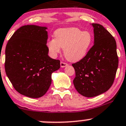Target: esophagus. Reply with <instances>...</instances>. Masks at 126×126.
I'll return each instance as SVG.
<instances>
[{
	"mask_svg": "<svg viewBox=\"0 0 126 126\" xmlns=\"http://www.w3.org/2000/svg\"><path fill=\"white\" fill-rule=\"evenodd\" d=\"M68 65V63H64V62H60V66H61V67H62V68H64V67L67 66Z\"/></svg>",
	"mask_w": 126,
	"mask_h": 126,
	"instance_id": "1",
	"label": "esophagus"
}]
</instances>
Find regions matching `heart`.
Masks as SVG:
<instances>
[{"label": "heart", "instance_id": "heart-1", "mask_svg": "<svg viewBox=\"0 0 126 126\" xmlns=\"http://www.w3.org/2000/svg\"><path fill=\"white\" fill-rule=\"evenodd\" d=\"M55 39H49L47 46L52 55L60 53L64 49L66 58L71 62H77L87 54L92 43V36L87 31L82 32L76 27L64 28L56 30Z\"/></svg>", "mask_w": 126, "mask_h": 126}]
</instances>
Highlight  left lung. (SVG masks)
Here are the masks:
<instances>
[{
	"label": "left lung",
	"instance_id": "obj_1",
	"mask_svg": "<svg viewBox=\"0 0 126 126\" xmlns=\"http://www.w3.org/2000/svg\"><path fill=\"white\" fill-rule=\"evenodd\" d=\"M94 27V44L82 59L72 64L76 72L74 85L79 93L94 97L109 90L118 66L116 43L113 36L99 24Z\"/></svg>",
	"mask_w": 126,
	"mask_h": 126
}]
</instances>
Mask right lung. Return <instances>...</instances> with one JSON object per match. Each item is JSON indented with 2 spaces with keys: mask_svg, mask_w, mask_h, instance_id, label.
<instances>
[{
  "mask_svg": "<svg viewBox=\"0 0 126 126\" xmlns=\"http://www.w3.org/2000/svg\"><path fill=\"white\" fill-rule=\"evenodd\" d=\"M46 27L27 25L17 29L5 49V69L14 88L21 94L38 98L46 94L51 75L60 61L48 56Z\"/></svg>",
  "mask_w": 126,
  "mask_h": 126,
  "instance_id": "obj_1",
  "label": "right lung"
}]
</instances>
